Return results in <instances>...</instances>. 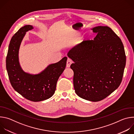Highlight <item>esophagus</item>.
I'll list each match as a JSON object with an SVG mask.
<instances>
[{"mask_svg": "<svg viewBox=\"0 0 134 134\" xmlns=\"http://www.w3.org/2000/svg\"><path fill=\"white\" fill-rule=\"evenodd\" d=\"M72 63V61L70 59L68 58L67 61V64H66L67 67H70V65H71Z\"/></svg>", "mask_w": 134, "mask_h": 134, "instance_id": "1", "label": "esophagus"}]
</instances>
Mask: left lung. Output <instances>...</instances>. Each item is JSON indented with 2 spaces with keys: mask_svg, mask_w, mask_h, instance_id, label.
Here are the masks:
<instances>
[{
  "mask_svg": "<svg viewBox=\"0 0 134 134\" xmlns=\"http://www.w3.org/2000/svg\"><path fill=\"white\" fill-rule=\"evenodd\" d=\"M97 35L73 47L67 55L74 62V87L78 96L98 102L120 85L126 65L124 47L119 37L108 26L92 29Z\"/></svg>",
  "mask_w": 134,
  "mask_h": 134,
  "instance_id": "1",
  "label": "left lung"
}]
</instances>
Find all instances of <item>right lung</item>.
<instances>
[{
  "label": "right lung",
  "mask_w": 134,
  "mask_h": 134,
  "mask_svg": "<svg viewBox=\"0 0 134 134\" xmlns=\"http://www.w3.org/2000/svg\"><path fill=\"white\" fill-rule=\"evenodd\" d=\"M26 25L19 29L10 41L6 57V69L13 88L25 99L33 102L43 101L54 93L57 81L65 69L67 58L49 65L39 74L24 72L18 61V51L26 32L33 29Z\"/></svg>",
  "instance_id": "1"
}]
</instances>
